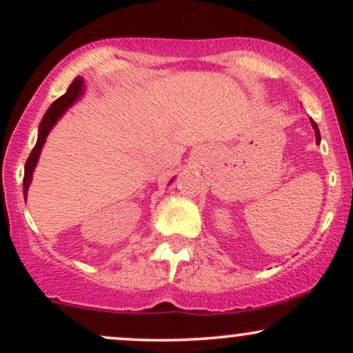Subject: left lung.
Wrapping results in <instances>:
<instances>
[{
	"instance_id": "1",
	"label": "left lung",
	"mask_w": 353,
	"mask_h": 353,
	"mask_svg": "<svg viewBox=\"0 0 353 353\" xmlns=\"http://www.w3.org/2000/svg\"><path fill=\"white\" fill-rule=\"evenodd\" d=\"M312 123V128H314V131H315V137H317V143L320 141V131H319V125H317V123H315V121H310Z\"/></svg>"
}]
</instances>
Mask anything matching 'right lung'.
I'll use <instances>...</instances> for the list:
<instances>
[{
	"mask_svg": "<svg viewBox=\"0 0 353 353\" xmlns=\"http://www.w3.org/2000/svg\"><path fill=\"white\" fill-rule=\"evenodd\" d=\"M81 92H83V79L76 78L70 84L68 91L64 92V94L61 96V98L56 99L54 103H52L51 106H50V109H48V111H46V114H44L41 124H39L38 141H36V145L33 148V151H31L30 157H28L26 165H24V179H23L24 196H26L28 189H30L31 177H33V171H34V165H36V163H38L39 152H41V148H43L44 141H46V136L50 134L51 128L56 124V121H58L59 117L64 114V111H66V109L70 108L71 104L79 98Z\"/></svg>",
	"mask_w": 353,
	"mask_h": 353,
	"instance_id": "add662e5",
	"label": "right lung"
}]
</instances>
